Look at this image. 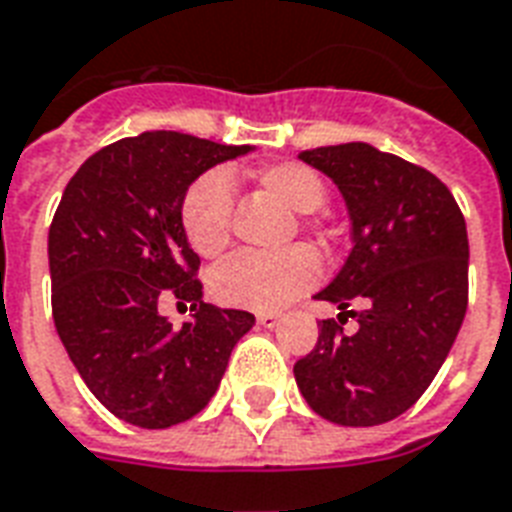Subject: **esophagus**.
<instances>
[{"label":"esophagus","mask_w":512,"mask_h":512,"mask_svg":"<svg viewBox=\"0 0 512 512\" xmlns=\"http://www.w3.org/2000/svg\"><path fill=\"white\" fill-rule=\"evenodd\" d=\"M279 322H282V317H279V314H273V311H263V314H257V325L276 327Z\"/></svg>","instance_id":"1"}]
</instances>
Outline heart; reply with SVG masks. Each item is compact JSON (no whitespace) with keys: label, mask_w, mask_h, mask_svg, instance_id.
Segmentation results:
<instances>
[{"label":"heart","mask_w":512,"mask_h":512,"mask_svg":"<svg viewBox=\"0 0 512 512\" xmlns=\"http://www.w3.org/2000/svg\"><path fill=\"white\" fill-rule=\"evenodd\" d=\"M260 190L273 195L295 214L317 212L325 204L327 187L317 171L303 163L284 161L263 166L255 174ZM233 187L228 174L209 171L190 185L182 201V230L201 257L222 255L230 244ZM319 279V260L308 247H292L276 255L239 252L217 265L212 295L225 306L273 311L300 298Z\"/></svg>","instance_id":"heart-1"}]
</instances>
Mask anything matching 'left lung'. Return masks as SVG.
Returning a JSON list of instances; mask_svg holds the SVG:
<instances>
[{
	"instance_id": "1",
	"label": "left lung",
	"mask_w": 512,
	"mask_h": 512,
	"mask_svg": "<svg viewBox=\"0 0 512 512\" xmlns=\"http://www.w3.org/2000/svg\"><path fill=\"white\" fill-rule=\"evenodd\" d=\"M298 158L333 179L349 212L351 252L317 298L338 306V321L357 318L358 330L349 336L342 324L322 322L317 346L295 362V381L322 419L384 424L424 395L459 335L467 225L435 174L368 142Z\"/></svg>"
}]
</instances>
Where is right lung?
Returning a JSON list of instances; mask_svg holds the SVG:
<instances>
[{"mask_svg": "<svg viewBox=\"0 0 512 512\" xmlns=\"http://www.w3.org/2000/svg\"><path fill=\"white\" fill-rule=\"evenodd\" d=\"M255 147L177 131L109 144L66 185L48 233L53 322L93 397L117 419L166 429L217 392L249 311L204 303L198 255L182 230L195 179ZM166 294L193 302L182 328L157 314Z\"/></svg>", "mask_w": 512, "mask_h": 512, "instance_id": "right-lung-1", "label": "right lung"}]
</instances>
